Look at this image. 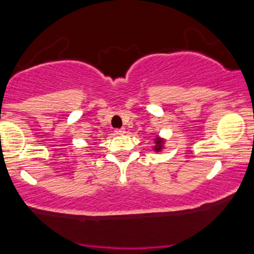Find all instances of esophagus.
Listing matches in <instances>:
<instances>
[{
	"label": "esophagus",
	"instance_id": "1",
	"mask_svg": "<svg viewBox=\"0 0 254 254\" xmlns=\"http://www.w3.org/2000/svg\"><path fill=\"white\" fill-rule=\"evenodd\" d=\"M114 132H115V134H117V135H123V134H124V132H125V129H117Z\"/></svg>",
	"mask_w": 254,
	"mask_h": 254
}]
</instances>
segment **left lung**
Masks as SVG:
<instances>
[{
  "label": "left lung",
  "mask_w": 254,
  "mask_h": 254,
  "mask_svg": "<svg viewBox=\"0 0 254 254\" xmlns=\"http://www.w3.org/2000/svg\"><path fill=\"white\" fill-rule=\"evenodd\" d=\"M153 142H155V146L152 147V150L155 151V152H161V151L165 148V142L166 140L163 139V137L161 136H156L155 140H153Z\"/></svg>",
  "instance_id": "8db88e82"
}]
</instances>
